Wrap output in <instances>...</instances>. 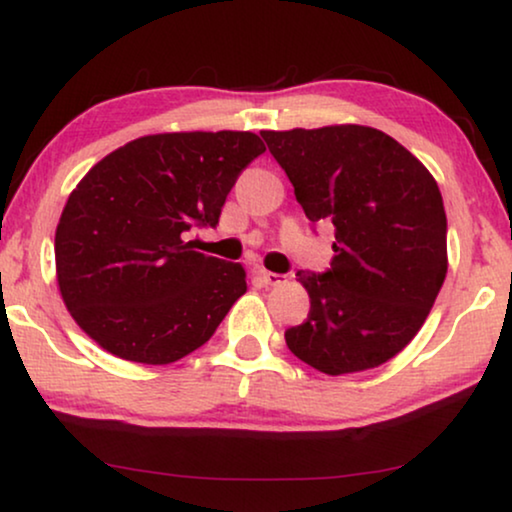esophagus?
Instances as JSON below:
<instances>
[{
	"mask_svg": "<svg viewBox=\"0 0 512 512\" xmlns=\"http://www.w3.org/2000/svg\"><path fill=\"white\" fill-rule=\"evenodd\" d=\"M263 282L268 286H279L286 282V275H279V272H270V270H263Z\"/></svg>",
	"mask_w": 512,
	"mask_h": 512,
	"instance_id": "1",
	"label": "esophagus"
}]
</instances>
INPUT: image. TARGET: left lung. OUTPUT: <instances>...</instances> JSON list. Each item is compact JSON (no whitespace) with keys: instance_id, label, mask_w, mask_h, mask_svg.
Returning a JSON list of instances; mask_svg holds the SVG:
<instances>
[{"instance_id":"obj_1","label":"left lung","mask_w":512,"mask_h":512,"mask_svg":"<svg viewBox=\"0 0 512 512\" xmlns=\"http://www.w3.org/2000/svg\"><path fill=\"white\" fill-rule=\"evenodd\" d=\"M312 223L335 228L326 272L298 270L310 314L284 333L326 375L377 368L429 317L447 275V219L431 172L366 125L263 130Z\"/></svg>"}]
</instances>
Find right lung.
Here are the masks:
<instances>
[{
    "mask_svg": "<svg viewBox=\"0 0 512 512\" xmlns=\"http://www.w3.org/2000/svg\"><path fill=\"white\" fill-rule=\"evenodd\" d=\"M263 151L254 132H165L90 167L55 230L62 300L88 338L146 366L212 338L247 291V272L193 251L186 233L219 223L230 188Z\"/></svg>",
    "mask_w": 512,
    "mask_h": 512,
    "instance_id": "right-lung-1",
    "label": "right lung"
}]
</instances>
